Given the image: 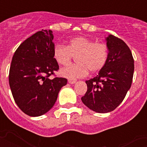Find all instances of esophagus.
<instances>
[{
  "label": "esophagus",
  "mask_w": 147,
  "mask_h": 147,
  "mask_svg": "<svg viewBox=\"0 0 147 147\" xmlns=\"http://www.w3.org/2000/svg\"><path fill=\"white\" fill-rule=\"evenodd\" d=\"M68 83L70 84H74V83H76V80H68Z\"/></svg>",
  "instance_id": "1"
}]
</instances>
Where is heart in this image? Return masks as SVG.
Masks as SVG:
<instances>
[{
    "mask_svg": "<svg viewBox=\"0 0 147 147\" xmlns=\"http://www.w3.org/2000/svg\"><path fill=\"white\" fill-rule=\"evenodd\" d=\"M77 57L76 61L78 64L68 65L61 68L60 73L67 79L83 78L91 72L101 70L108 58V49L103 43H98L85 37H77L71 40L67 46L55 45L53 57L61 65L68 64L72 56Z\"/></svg>",
    "mask_w": 147,
    "mask_h": 147,
    "instance_id": "1",
    "label": "heart"
}]
</instances>
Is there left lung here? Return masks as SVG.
Returning a JSON list of instances; mask_svg holds the SVG:
<instances>
[{
  "mask_svg": "<svg viewBox=\"0 0 147 147\" xmlns=\"http://www.w3.org/2000/svg\"><path fill=\"white\" fill-rule=\"evenodd\" d=\"M105 41L106 63L97 76L86 80L87 91L81 98L86 107L100 113L112 112L123 102L134 74V59L126 43L112 34Z\"/></svg>",
  "mask_w": 147,
  "mask_h": 147,
  "instance_id": "8db88e82",
  "label": "left lung"
}]
</instances>
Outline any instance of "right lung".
I'll return each mask as SVG.
<instances>
[{"label":"right lung","instance_id":"obj_1","mask_svg":"<svg viewBox=\"0 0 147 147\" xmlns=\"http://www.w3.org/2000/svg\"><path fill=\"white\" fill-rule=\"evenodd\" d=\"M51 30H42L21 43L9 70V86L18 107L30 117L46 113L54 105L67 79L49 77L59 69L53 57Z\"/></svg>","mask_w":147,"mask_h":147}]
</instances>
